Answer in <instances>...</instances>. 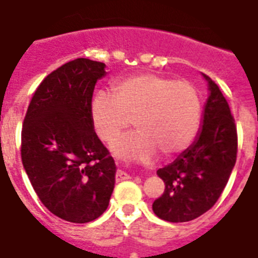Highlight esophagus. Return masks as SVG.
Listing matches in <instances>:
<instances>
[{"instance_id":"1","label":"esophagus","mask_w":258,"mask_h":258,"mask_svg":"<svg viewBox=\"0 0 258 258\" xmlns=\"http://www.w3.org/2000/svg\"><path fill=\"white\" fill-rule=\"evenodd\" d=\"M116 181H122V180H126L129 178V174L126 172H123V170H116Z\"/></svg>"}]
</instances>
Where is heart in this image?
<instances>
[{"mask_svg": "<svg viewBox=\"0 0 258 258\" xmlns=\"http://www.w3.org/2000/svg\"><path fill=\"white\" fill-rule=\"evenodd\" d=\"M110 97L100 92L90 106L93 131L104 143L115 142L132 121L137 129L112 146L119 157L150 162L161 152L177 155L192 143L202 115L198 90L187 81L140 74L118 82Z\"/></svg>", "mask_w": 258, "mask_h": 258, "instance_id": "obj_1", "label": "heart"}]
</instances>
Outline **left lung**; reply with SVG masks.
Here are the masks:
<instances>
[{
    "label": "left lung",
    "mask_w": 258,
    "mask_h": 258,
    "mask_svg": "<svg viewBox=\"0 0 258 258\" xmlns=\"http://www.w3.org/2000/svg\"><path fill=\"white\" fill-rule=\"evenodd\" d=\"M209 96L202 126L192 144L157 174L165 191L152 204L159 219L185 223L212 208L228 183L236 162L238 137L234 118L221 90L208 75Z\"/></svg>",
    "instance_id": "obj_1"
}]
</instances>
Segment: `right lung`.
Wrapping results in <instances>:
<instances>
[{"instance_id": "obj_1", "label": "right lung", "mask_w": 258, "mask_h": 258, "mask_svg": "<svg viewBox=\"0 0 258 258\" xmlns=\"http://www.w3.org/2000/svg\"><path fill=\"white\" fill-rule=\"evenodd\" d=\"M106 64L66 63L45 78L22 129V162L39 201L60 219L84 224L106 212L116 166L93 131L90 106Z\"/></svg>"}]
</instances>
